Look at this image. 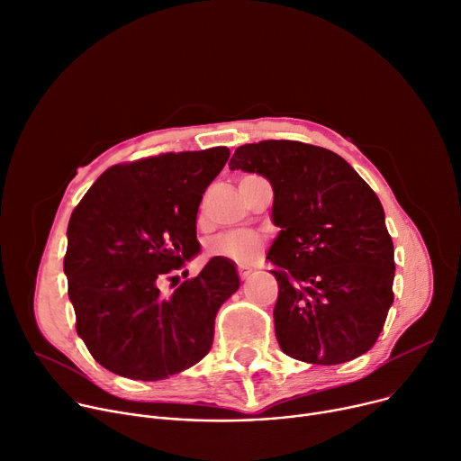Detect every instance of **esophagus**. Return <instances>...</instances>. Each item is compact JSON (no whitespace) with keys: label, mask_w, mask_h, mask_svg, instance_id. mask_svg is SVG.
I'll return each instance as SVG.
<instances>
[{"label":"esophagus","mask_w":461,"mask_h":461,"mask_svg":"<svg viewBox=\"0 0 461 461\" xmlns=\"http://www.w3.org/2000/svg\"><path fill=\"white\" fill-rule=\"evenodd\" d=\"M254 268L252 267H249V265H239L237 267V272H239V278L240 280H247L249 278V276H250V272H252Z\"/></svg>","instance_id":"34e87169"}]
</instances>
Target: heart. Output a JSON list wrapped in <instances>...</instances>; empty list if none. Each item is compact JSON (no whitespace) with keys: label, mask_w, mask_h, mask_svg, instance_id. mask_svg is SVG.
<instances>
[{"label":"heart","mask_w":461,"mask_h":461,"mask_svg":"<svg viewBox=\"0 0 461 461\" xmlns=\"http://www.w3.org/2000/svg\"><path fill=\"white\" fill-rule=\"evenodd\" d=\"M263 247L261 237L250 230H231L214 237L209 244V256L224 258L233 263L252 261Z\"/></svg>","instance_id":"1"}]
</instances>
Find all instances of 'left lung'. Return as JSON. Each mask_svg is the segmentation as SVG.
<instances>
[{"mask_svg":"<svg viewBox=\"0 0 461 461\" xmlns=\"http://www.w3.org/2000/svg\"><path fill=\"white\" fill-rule=\"evenodd\" d=\"M230 167L265 176L274 189L282 231L267 259L278 280L282 350L317 365L371 350L394 298V250L376 193L337 153L298 140L242 144Z\"/></svg>","mask_w":461,"mask_h":461,"instance_id":"1","label":"left lung"}]
</instances>
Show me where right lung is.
Listing matches in <instances>:
<instances>
[{
  "label": "right lung",
  "instance_id": "1",
  "mask_svg": "<svg viewBox=\"0 0 461 461\" xmlns=\"http://www.w3.org/2000/svg\"><path fill=\"white\" fill-rule=\"evenodd\" d=\"M230 158L226 146L168 151L107 168L68 222L65 272L76 330L107 371L163 380L198 363L214 317L239 289L231 261L212 258L193 280L196 212ZM187 270L183 272L185 278ZM170 281L172 295L162 291Z\"/></svg>",
  "mask_w": 461,
  "mask_h": 461
}]
</instances>
